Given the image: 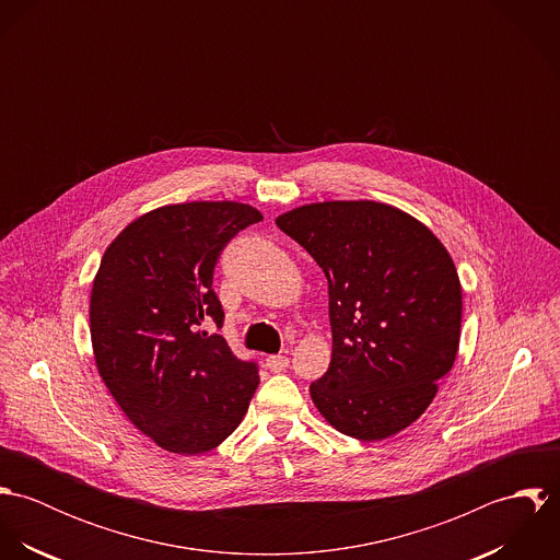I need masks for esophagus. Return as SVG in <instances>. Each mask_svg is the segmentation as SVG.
I'll return each instance as SVG.
<instances>
[{
  "label": "esophagus",
  "mask_w": 560,
  "mask_h": 560,
  "mask_svg": "<svg viewBox=\"0 0 560 560\" xmlns=\"http://www.w3.org/2000/svg\"><path fill=\"white\" fill-rule=\"evenodd\" d=\"M267 369L271 373H282L289 369V358L287 355H269L267 358Z\"/></svg>",
  "instance_id": "esophagus-1"
}]
</instances>
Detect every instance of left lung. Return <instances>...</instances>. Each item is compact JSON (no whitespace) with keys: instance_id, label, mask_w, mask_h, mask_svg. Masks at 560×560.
I'll return each instance as SVG.
<instances>
[{"instance_id":"left-lung-1","label":"left lung","mask_w":560,"mask_h":560,"mask_svg":"<svg viewBox=\"0 0 560 560\" xmlns=\"http://www.w3.org/2000/svg\"><path fill=\"white\" fill-rule=\"evenodd\" d=\"M327 278L331 360L311 384L340 433L377 442L418 420L453 369L462 284L448 249L422 222L373 200H329L282 213Z\"/></svg>"}]
</instances>
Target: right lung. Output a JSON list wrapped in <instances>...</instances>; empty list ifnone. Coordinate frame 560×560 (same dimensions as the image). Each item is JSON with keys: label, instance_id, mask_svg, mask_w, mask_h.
Here are the masks:
<instances>
[{"label": "right lung", "instance_id": "add662e5", "mask_svg": "<svg viewBox=\"0 0 560 560\" xmlns=\"http://www.w3.org/2000/svg\"><path fill=\"white\" fill-rule=\"evenodd\" d=\"M262 215L243 202H183L149 211L109 243L90 293L101 380L158 446L202 455L240 427L258 364L207 329L222 327L213 291L220 252Z\"/></svg>", "mask_w": 560, "mask_h": 560}]
</instances>
